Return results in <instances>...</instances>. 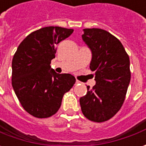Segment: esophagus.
<instances>
[{"label":"esophagus","mask_w":146,"mask_h":146,"mask_svg":"<svg viewBox=\"0 0 146 146\" xmlns=\"http://www.w3.org/2000/svg\"><path fill=\"white\" fill-rule=\"evenodd\" d=\"M76 83H80V81H79V80H76V82H75Z\"/></svg>","instance_id":"1"}]
</instances>
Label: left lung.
<instances>
[{
    "label": "left lung",
    "instance_id": "8db88e82",
    "mask_svg": "<svg viewBox=\"0 0 146 146\" xmlns=\"http://www.w3.org/2000/svg\"><path fill=\"white\" fill-rule=\"evenodd\" d=\"M83 41L92 53L90 69L95 72V85L79 99L83 115L102 122L113 117L125 101L130 82L129 58L113 35L100 29H83Z\"/></svg>",
    "mask_w": 146,
    "mask_h": 146
}]
</instances>
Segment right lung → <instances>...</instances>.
<instances>
[{"instance_id":"obj_1","label":"right lung","mask_w":146,"mask_h":146,"mask_svg":"<svg viewBox=\"0 0 146 146\" xmlns=\"http://www.w3.org/2000/svg\"><path fill=\"white\" fill-rule=\"evenodd\" d=\"M73 29L45 27L21 42L12 62V85L23 108L38 118L59 110L63 94L75 83L71 74H58L51 68L56 45L70 36Z\"/></svg>"}]
</instances>
